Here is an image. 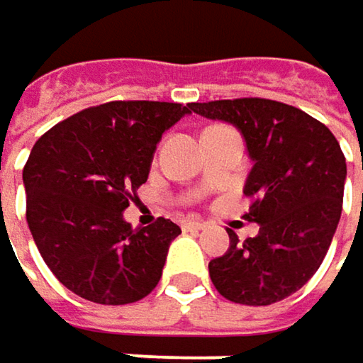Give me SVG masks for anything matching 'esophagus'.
<instances>
[{"label":"esophagus","mask_w":363,"mask_h":363,"mask_svg":"<svg viewBox=\"0 0 363 363\" xmlns=\"http://www.w3.org/2000/svg\"><path fill=\"white\" fill-rule=\"evenodd\" d=\"M182 228H184V230H203L206 224H203L201 220H184V222H182Z\"/></svg>","instance_id":"esophagus-1"}]
</instances>
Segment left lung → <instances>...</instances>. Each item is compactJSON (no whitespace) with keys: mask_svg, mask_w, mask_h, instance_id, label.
Masks as SVG:
<instances>
[{"mask_svg":"<svg viewBox=\"0 0 363 363\" xmlns=\"http://www.w3.org/2000/svg\"><path fill=\"white\" fill-rule=\"evenodd\" d=\"M191 112L239 128L253 168L243 193L245 220L259 233L210 262L218 293L243 306H270L299 291L320 268L335 237L347 179L335 135L299 108L259 99L191 104Z\"/></svg>","mask_w":363,"mask_h":363,"instance_id":"8db88e82","label":"left lung"}]
</instances>
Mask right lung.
Listing matches in <instances>:
<instances>
[{"label":"right lung","instance_id":"add662e5","mask_svg":"<svg viewBox=\"0 0 363 363\" xmlns=\"http://www.w3.org/2000/svg\"><path fill=\"white\" fill-rule=\"evenodd\" d=\"M191 104L110 101L50 128L22 170L26 222L66 289L104 306L135 303L162 279L181 228L157 218L133 230L122 212L147 181L162 135Z\"/></svg>","mask_w":363,"mask_h":363}]
</instances>
